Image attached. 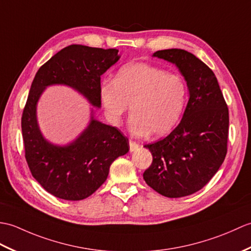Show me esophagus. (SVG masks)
Masks as SVG:
<instances>
[{"label":"esophagus","instance_id":"esophagus-1","mask_svg":"<svg viewBox=\"0 0 251 251\" xmlns=\"http://www.w3.org/2000/svg\"><path fill=\"white\" fill-rule=\"evenodd\" d=\"M129 144H130V150H131V151H134V150H136L138 147H140V144L134 142V141H131L130 140Z\"/></svg>","mask_w":251,"mask_h":251}]
</instances>
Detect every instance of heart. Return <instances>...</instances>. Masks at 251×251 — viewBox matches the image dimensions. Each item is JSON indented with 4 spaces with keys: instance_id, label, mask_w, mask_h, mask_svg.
<instances>
[{
    "instance_id": "obj_1",
    "label": "heart",
    "mask_w": 251,
    "mask_h": 251,
    "mask_svg": "<svg viewBox=\"0 0 251 251\" xmlns=\"http://www.w3.org/2000/svg\"><path fill=\"white\" fill-rule=\"evenodd\" d=\"M187 96L182 76L142 62L122 66L113 82H103L99 91L105 116L113 126L121 124L130 105L129 129L137 136L171 132L181 118Z\"/></svg>"
}]
</instances>
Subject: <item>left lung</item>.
<instances>
[{"label": "left lung", "instance_id": "8db88e82", "mask_svg": "<svg viewBox=\"0 0 251 251\" xmlns=\"http://www.w3.org/2000/svg\"><path fill=\"white\" fill-rule=\"evenodd\" d=\"M153 57L174 63L185 77L190 98L182 119L170 134L145 145L152 154L144 179L168 198L197 192L224 163L227 151L229 109L214 72L183 49L158 50Z\"/></svg>", "mask_w": 251, "mask_h": 251}]
</instances>
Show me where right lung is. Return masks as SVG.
<instances>
[{"label":"right lung","instance_id":"right-lung-1","mask_svg":"<svg viewBox=\"0 0 251 251\" xmlns=\"http://www.w3.org/2000/svg\"><path fill=\"white\" fill-rule=\"evenodd\" d=\"M119 60L117 49L70 45L44 63L32 81L21 117L25 157L32 176L52 196L68 201L90 197L106 180L109 166L129 151V140L116 126L92 119L69 146L44 140L36 122V103L53 83L75 88L94 106H101V75Z\"/></svg>","mask_w":251,"mask_h":251}]
</instances>
